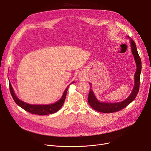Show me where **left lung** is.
<instances>
[{
  "instance_id": "8db88e82",
  "label": "left lung",
  "mask_w": 151,
  "mask_h": 151,
  "mask_svg": "<svg viewBox=\"0 0 151 151\" xmlns=\"http://www.w3.org/2000/svg\"><path fill=\"white\" fill-rule=\"evenodd\" d=\"M130 38V37H129ZM131 40V45H132V51L133 54L135 61L137 65L136 72L134 75V86L133 91L130 96L125 100L115 103H103L100 102L96 98L92 90L90 91L88 97V102L90 106L93 109L97 112H103V113H113L117 111H119L128 106L130 103H132L136 97L140 87V72L142 69V62L140 56L138 54L136 45L134 41L130 38Z\"/></svg>"
}]
</instances>
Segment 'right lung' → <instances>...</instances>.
<instances>
[{
  "instance_id": "obj_1",
  "label": "right lung",
  "mask_w": 151,
  "mask_h": 151,
  "mask_svg": "<svg viewBox=\"0 0 151 151\" xmlns=\"http://www.w3.org/2000/svg\"><path fill=\"white\" fill-rule=\"evenodd\" d=\"M68 88H69V87H68L65 90V91H64L61 98L58 101L55 102L54 104H48V105H36V104L33 105V104H30L24 103V101L18 99L14 93L11 84L9 83L10 93L16 104H18L19 107H21V108H23L26 111L33 114H36L39 115H45L51 114L55 113L56 112L59 111L61 109V107H62L64 102V100H65Z\"/></svg>"
}]
</instances>
